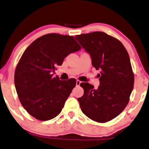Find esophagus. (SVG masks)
<instances>
[{
	"label": "esophagus",
	"mask_w": 149,
	"mask_h": 149,
	"mask_svg": "<svg viewBox=\"0 0 149 149\" xmlns=\"http://www.w3.org/2000/svg\"><path fill=\"white\" fill-rule=\"evenodd\" d=\"M80 84H81V82H80V80H76V86H80Z\"/></svg>",
	"instance_id": "obj_1"
}]
</instances>
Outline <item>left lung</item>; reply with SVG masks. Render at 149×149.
<instances>
[{"instance_id": "8db88e82", "label": "left lung", "mask_w": 149, "mask_h": 149, "mask_svg": "<svg viewBox=\"0 0 149 149\" xmlns=\"http://www.w3.org/2000/svg\"><path fill=\"white\" fill-rule=\"evenodd\" d=\"M75 38L90 54L92 65L100 70L97 89L81 83L84 95L78 99L82 112L95 121L106 123L123 112L134 84L130 58L121 42L104 32L76 35Z\"/></svg>"}]
</instances>
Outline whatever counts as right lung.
<instances>
[{
	"label": "right lung",
	"mask_w": 149,
	"mask_h": 149,
	"mask_svg": "<svg viewBox=\"0 0 149 149\" xmlns=\"http://www.w3.org/2000/svg\"><path fill=\"white\" fill-rule=\"evenodd\" d=\"M80 49L73 37L51 33L37 39L23 53L15 86L24 108L33 117L48 120L60 114L76 80H61L52 73L65 57Z\"/></svg>",
	"instance_id": "1"
}]
</instances>
